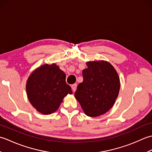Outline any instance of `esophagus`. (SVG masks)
<instances>
[{"instance_id":"1","label":"esophagus","mask_w":152,"mask_h":152,"mask_svg":"<svg viewBox=\"0 0 152 152\" xmlns=\"http://www.w3.org/2000/svg\"><path fill=\"white\" fill-rule=\"evenodd\" d=\"M76 86H77V85L76 84V83H74V84L71 85V88H72V91H73V92H74V91H76Z\"/></svg>"}]
</instances>
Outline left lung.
Listing matches in <instances>:
<instances>
[{"instance_id": "1", "label": "left lung", "mask_w": 152, "mask_h": 152, "mask_svg": "<svg viewBox=\"0 0 152 152\" xmlns=\"http://www.w3.org/2000/svg\"><path fill=\"white\" fill-rule=\"evenodd\" d=\"M82 71L83 82L74 93L85 114L96 117L105 114L117 99L120 83L119 76L111 64L104 61L86 63Z\"/></svg>"}]
</instances>
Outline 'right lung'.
Masks as SVG:
<instances>
[{
  "mask_svg": "<svg viewBox=\"0 0 152 152\" xmlns=\"http://www.w3.org/2000/svg\"><path fill=\"white\" fill-rule=\"evenodd\" d=\"M65 79L66 74L56 64L38 68L27 82V94L31 104L43 114L56 112L64 96L72 94Z\"/></svg>",
  "mask_w": 152,
  "mask_h": 152,
  "instance_id": "add662e5",
  "label": "right lung"
}]
</instances>
